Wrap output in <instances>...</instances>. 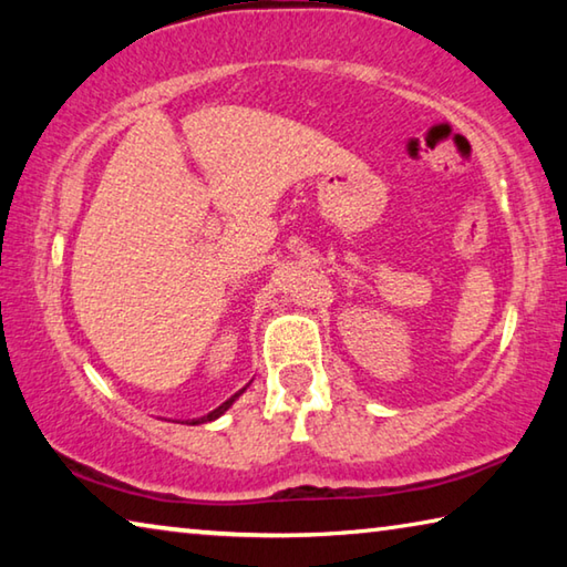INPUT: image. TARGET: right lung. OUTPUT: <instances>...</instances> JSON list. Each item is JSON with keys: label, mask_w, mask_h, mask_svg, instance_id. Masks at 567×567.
I'll use <instances>...</instances> for the list:
<instances>
[{"label": "right lung", "mask_w": 567, "mask_h": 567, "mask_svg": "<svg viewBox=\"0 0 567 567\" xmlns=\"http://www.w3.org/2000/svg\"><path fill=\"white\" fill-rule=\"evenodd\" d=\"M243 392H245V388L243 390H239V392H235V395L233 398H229V400H225L223 402V405H219L217 410H213V412H207V415L205 417H197V420H192L189 422V425H199V422H213V420H217L219 415H225V412L229 410V408H233V402L239 398V395H243Z\"/></svg>", "instance_id": "obj_1"}]
</instances>
